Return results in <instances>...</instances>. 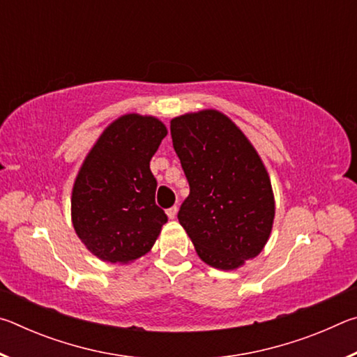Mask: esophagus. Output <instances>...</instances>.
Segmentation results:
<instances>
[{"label":"esophagus","instance_id":"obj_1","mask_svg":"<svg viewBox=\"0 0 357 357\" xmlns=\"http://www.w3.org/2000/svg\"><path fill=\"white\" fill-rule=\"evenodd\" d=\"M176 214H178V206H172L170 209H167L168 219H174V217H176Z\"/></svg>","mask_w":357,"mask_h":357}]
</instances>
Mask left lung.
<instances>
[{
    "label": "left lung",
    "instance_id": "obj_1",
    "mask_svg": "<svg viewBox=\"0 0 357 357\" xmlns=\"http://www.w3.org/2000/svg\"><path fill=\"white\" fill-rule=\"evenodd\" d=\"M170 130L190 185L178 220L202 261L238 269L259 255L273 231L274 192L261 157L244 132L213 108L173 118Z\"/></svg>",
    "mask_w": 357,
    "mask_h": 357
}]
</instances>
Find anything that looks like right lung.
Returning a JSON list of instances; mask_svg holds the SVG:
<instances>
[{"instance_id":"1","label":"right lung","mask_w":357,"mask_h":357,"mask_svg":"<svg viewBox=\"0 0 357 357\" xmlns=\"http://www.w3.org/2000/svg\"><path fill=\"white\" fill-rule=\"evenodd\" d=\"M167 134L155 116L128 113L107 126L84 157L72 187V225L102 261L128 264L146 255L167 223L149 170Z\"/></svg>"}]
</instances>
